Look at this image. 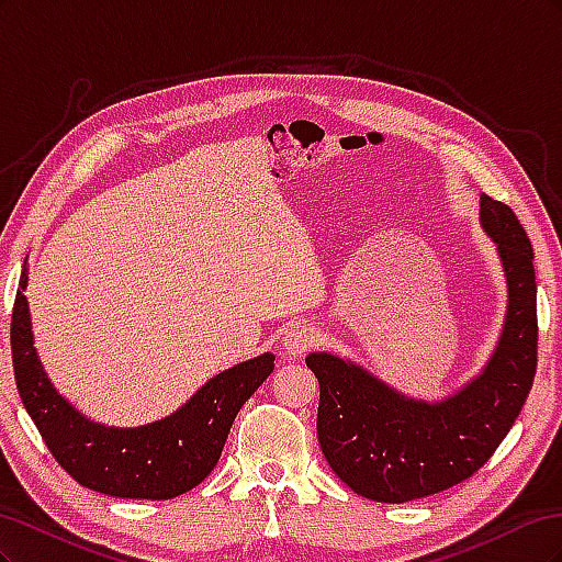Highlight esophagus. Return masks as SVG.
<instances>
[{
  "instance_id": "1",
  "label": "esophagus",
  "mask_w": 562,
  "mask_h": 562,
  "mask_svg": "<svg viewBox=\"0 0 562 562\" xmlns=\"http://www.w3.org/2000/svg\"><path fill=\"white\" fill-rule=\"evenodd\" d=\"M316 337H318L316 328H312V326H297V323H295V326L285 328L281 345H283L288 356H302L304 351L312 349L316 345Z\"/></svg>"
}]
</instances>
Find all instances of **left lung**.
I'll list each match as a JSON object with an SVG mask.
<instances>
[{
	"label": "left lung",
	"instance_id": "1",
	"mask_svg": "<svg viewBox=\"0 0 562 562\" xmlns=\"http://www.w3.org/2000/svg\"><path fill=\"white\" fill-rule=\"evenodd\" d=\"M481 223L502 255L508 312L499 347L479 380L431 405L396 394L337 356H307L321 389V450L356 495L403 504L471 479L530 394L539 337L532 244L516 213L497 199L483 196Z\"/></svg>",
	"mask_w": 562,
	"mask_h": 562
}]
</instances>
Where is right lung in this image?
<instances>
[{"label": "right lung", "mask_w": 562, "mask_h": 562, "mask_svg": "<svg viewBox=\"0 0 562 562\" xmlns=\"http://www.w3.org/2000/svg\"><path fill=\"white\" fill-rule=\"evenodd\" d=\"M23 269L11 312L13 375L27 415L67 475L124 499H173L199 485L217 464L241 405L274 370V356L234 366L201 386L171 417L140 429H108L83 419L58 391L32 347Z\"/></svg>", "instance_id": "add662e5"}]
</instances>
